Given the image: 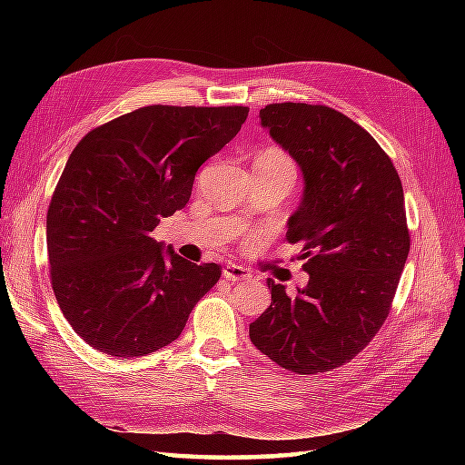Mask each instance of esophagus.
Returning a JSON list of instances; mask_svg holds the SVG:
<instances>
[{"label":"esophagus","instance_id":"esophagus-1","mask_svg":"<svg viewBox=\"0 0 465 465\" xmlns=\"http://www.w3.org/2000/svg\"><path fill=\"white\" fill-rule=\"evenodd\" d=\"M223 278L230 280V282H243V280L252 278V272L248 268H243V265L227 263L223 268Z\"/></svg>","mask_w":465,"mask_h":465}]
</instances>
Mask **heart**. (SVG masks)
Here are the masks:
<instances>
[{"instance_id": "heart-1", "label": "heart", "mask_w": 465, "mask_h": 465, "mask_svg": "<svg viewBox=\"0 0 465 465\" xmlns=\"http://www.w3.org/2000/svg\"><path fill=\"white\" fill-rule=\"evenodd\" d=\"M260 157H263V160L272 162L273 165L283 167V170H288V172H292V173L295 175V165H293V162H292V157H290L288 153H285V152L278 150V147H270V150H265Z\"/></svg>"}]
</instances>
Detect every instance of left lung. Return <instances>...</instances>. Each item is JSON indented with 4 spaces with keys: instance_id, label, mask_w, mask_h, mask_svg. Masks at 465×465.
<instances>
[{
    "instance_id": "left-lung-1",
    "label": "left lung",
    "mask_w": 465,
    "mask_h": 465,
    "mask_svg": "<svg viewBox=\"0 0 465 465\" xmlns=\"http://www.w3.org/2000/svg\"><path fill=\"white\" fill-rule=\"evenodd\" d=\"M262 125L303 173L288 222L310 282L295 295L268 280L272 303L250 323L255 348L300 375L353 360L391 310L410 253L401 180L380 143L328 105L270 104Z\"/></svg>"
}]
</instances>
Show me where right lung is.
I'll return each mask as SVG.
<instances>
[{"instance_id":"add662e5","label":"right lung","mask_w":465,"mask_h":465,"mask_svg":"<svg viewBox=\"0 0 465 465\" xmlns=\"http://www.w3.org/2000/svg\"><path fill=\"white\" fill-rule=\"evenodd\" d=\"M250 107L147 105L75 145L47 210L59 310L92 348L137 358L180 338L222 275L152 238L190 202L200 165L232 142Z\"/></svg>"}]
</instances>
